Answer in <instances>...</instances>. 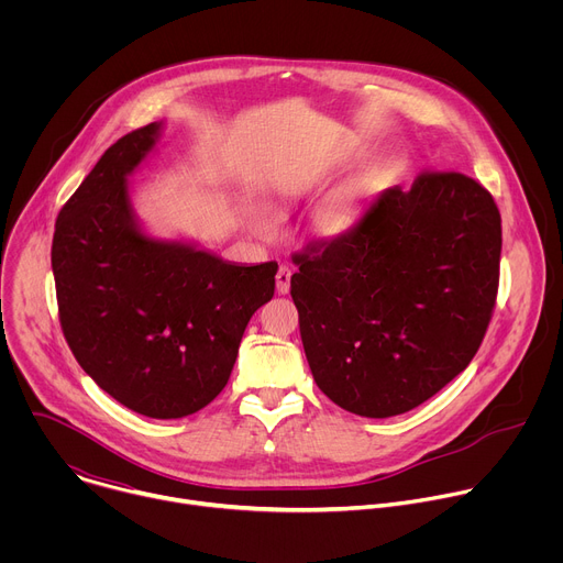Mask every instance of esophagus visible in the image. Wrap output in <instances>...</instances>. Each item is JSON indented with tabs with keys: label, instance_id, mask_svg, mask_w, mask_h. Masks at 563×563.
I'll return each mask as SVG.
<instances>
[{
	"label": "esophagus",
	"instance_id": "34e87169",
	"mask_svg": "<svg viewBox=\"0 0 563 563\" xmlns=\"http://www.w3.org/2000/svg\"><path fill=\"white\" fill-rule=\"evenodd\" d=\"M289 283H291V269L289 267H280L276 272V291L278 294H287L289 291Z\"/></svg>",
	"mask_w": 563,
	"mask_h": 563
}]
</instances>
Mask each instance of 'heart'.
Listing matches in <instances>:
<instances>
[{
  "mask_svg": "<svg viewBox=\"0 0 563 563\" xmlns=\"http://www.w3.org/2000/svg\"><path fill=\"white\" fill-rule=\"evenodd\" d=\"M356 220H358L356 207L345 198H334V200H328L313 209V213L309 218V231L318 240H336V238H343L345 233H350L352 227L356 224ZM247 224L261 235H269L274 231L272 216L265 211H258V209H252L247 213Z\"/></svg>",
  "mask_w": 563,
  "mask_h": 563,
  "instance_id": "1",
  "label": "heart"
}]
</instances>
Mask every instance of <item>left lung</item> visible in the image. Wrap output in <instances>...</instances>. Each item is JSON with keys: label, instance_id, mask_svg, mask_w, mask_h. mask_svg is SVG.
I'll use <instances>...</instances> for the list:
<instances>
[{"label": "left lung", "instance_id": "left-lung-1", "mask_svg": "<svg viewBox=\"0 0 563 563\" xmlns=\"http://www.w3.org/2000/svg\"><path fill=\"white\" fill-rule=\"evenodd\" d=\"M501 216L472 178L421 174L294 256L291 298L316 385L352 415L410 412L474 358L499 287Z\"/></svg>", "mask_w": 563, "mask_h": 563}]
</instances>
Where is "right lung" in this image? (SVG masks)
Listing matches in <instances>:
<instances>
[{
  "label": "right lung",
  "mask_w": 563,
  "mask_h": 563,
  "mask_svg": "<svg viewBox=\"0 0 563 563\" xmlns=\"http://www.w3.org/2000/svg\"><path fill=\"white\" fill-rule=\"evenodd\" d=\"M159 137L163 122H151L104 151L57 216L51 265L59 323L82 369L137 415L183 419L227 385L278 265L229 263L142 227L129 176Z\"/></svg>",
  "instance_id": "1"
}]
</instances>
